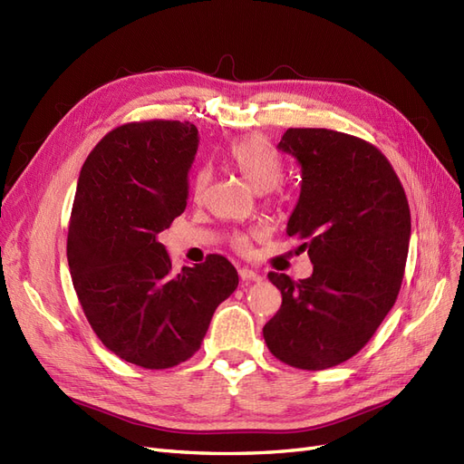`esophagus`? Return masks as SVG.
<instances>
[{"label": "esophagus", "mask_w": 464, "mask_h": 464, "mask_svg": "<svg viewBox=\"0 0 464 464\" xmlns=\"http://www.w3.org/2000/svg\"><path fill=\"white\" fill-rule=\"evenodd\" d=\"M240 278L242 280H261V275L254 269H247V266H242L240 269Z\"/></svg>", "instance_id": "esophagus-1"}]
</instances>
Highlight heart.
<instances>
[{
	"instance_id": "b5f03b06",
	"label": "heart",
	"mask_w": 464,
	"mask_h": 464,
	"mask_svg": "<svg viewBox=\"0 0 464 464\" xmlns=\"http://www.w3.org/2000/svg\"><path fill=\"white\" fill-rule=\"evenodd\" d=\"M227 160L236 168L247 184L257 193L271 191L283 179L285 166L271 145L261 137H244L237 139L227 149ZM208 184V174L201 170L195 178V191L203 193ZM236 246L244 249L247 246L246 237H237Z\"/></svg>"
}]
</instances>
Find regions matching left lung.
Wrapping results in <instances>:
<instances>
[{
  "label": "left lung",
  "instance_id": "left-lung-1",
  "mask_svg": "<svg viewBox=\"0 0 464 464\" xmlns=\"http://www.w3.org/2000/svg\"><path fill=\"white\" fill-rule=\"evenodd\" d=\"M302 168L286 234L314 273L300 283L269 273L283 305L263 327L275 358L327 370L366 346L395 304L411 242V208L383 152L333 130L292 128L278 143Z\"/></svg>",
  "mask_w": 464,
  "mask_h": 464
}]
</instances>
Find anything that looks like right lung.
<instances>
[{"label": "right lung", "instance_id": "obj_1", "mask_svg": "<svg viewBox=\"0 0 464 464\" xmlns=\"http://www.w3.org/2000/svg\"><path fill=\"white\" fill-rule=\"evenodd\" d=\"M199 131L189 121L120 125L81 168L67 261L92 331L121 360L166 370L201 348L237 286L222 256L172 269L159 234L184 213Z\"/></svg>", "mask_w": 464, "mask_h": 464}]
</instances>
